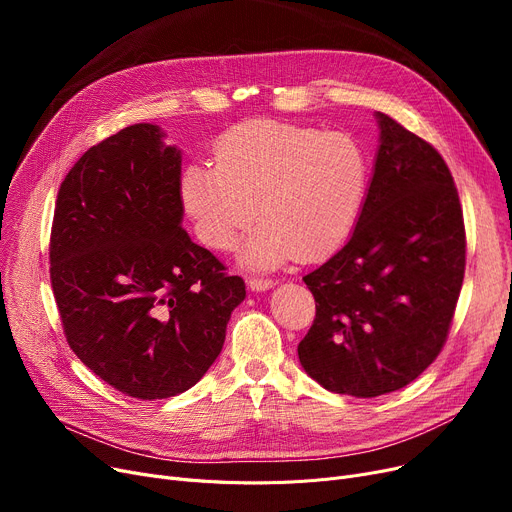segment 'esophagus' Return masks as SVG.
<instances>
[{"label":"esophagus","instance_id":"34e87169","mask_svg":"<svg viewBox=\"0 0 512 512\" xmlns=\"http://www.w3.org/2000/svg\"><path fill=\"white\" fill-rule=\"evenodd\" d=\"M274 280H263V278H251L249 280V288L253 290V292H265V290H270V288H274Z\"/></svg>","mask_w":512,"mask_h":512}]
</instances>
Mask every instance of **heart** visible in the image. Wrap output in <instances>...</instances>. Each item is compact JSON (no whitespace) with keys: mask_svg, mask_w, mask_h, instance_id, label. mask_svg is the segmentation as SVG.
I'll use <instances>...</instances> for the list:
<instances>
[{"mask_svg":"<svg viewBox=\"0 0 512 512\" xmlns=\"http://www.w3.org/2000/svg\"><path fill=\"white\" fill-rule=\"evenodd\" d=\"M367 182V155L348 134L249 120L222 134L213 166L184 168L180 197L213 251H232L259 218L240 263L276 270L334 253L359 220Z\"/></svg>","mask_w":512,"mask_h":512,"instance_id":"obj_1","label":"heart"}]
</instances>
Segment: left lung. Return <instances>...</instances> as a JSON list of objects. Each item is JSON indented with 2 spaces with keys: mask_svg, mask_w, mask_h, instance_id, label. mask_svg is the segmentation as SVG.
I'll return each instance as SVG.
<instances>
[{
  "mask_svg": "<svg viewBox=\"0 0 512 512\" xmlns=\"http://www.w3.org/2000/svg\"><path fill=\"white\" fill-rule=\"evenodd\" d=\"M375 120L380 145L355 230L303 278L317 311L299 361L319 386L357 398L405 388L440 355L467 247L442 155L390 116Z\"/></svg>",
  "mask_w": 512,
  "mask_h": 512,
  "instance_id": "1",
  "label": "left lung"
}]
</instances>
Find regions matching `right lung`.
Wrapping results in <instances>:
<instances>
[{
	"mask_svg": "<svg viewBox=\"0 0 512 512\" xmlns=\"http://www.w3.org/2000/svg\"><path fill=\"white\" fill-rule=\"evenodd\" d=\"M157 124L91 147L64 178L51 226V286L66 340L126 396L193 388L222 353L245 282L182 230V151Z\"/></svg>",
	"mask_w": 512,
	"mask_h": 512,
	"instance_id": "obj_1",
	"label": "right lung"
}]
</instances>
